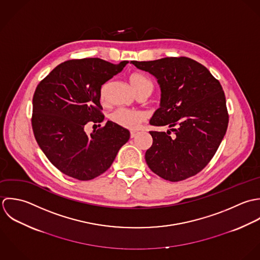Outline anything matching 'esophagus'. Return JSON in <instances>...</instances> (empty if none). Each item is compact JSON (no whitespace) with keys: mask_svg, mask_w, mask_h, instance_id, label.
<instances>
[{"mask_svg":"<svg viewBox=\"0 0 260 260\" xmlns=\"http://www.w3.org/2000/svg\"><path fill=\"white\" fill-rule=\"evenodd\" d=\"M138 134H139V132H136V131H133V132H131V138H132V139L136 138V137L138 136Z\"/></svg>","mask_w":260,"mask_h":260,"instance_id":"34e87169","label":"esophagus"}]
</instances>
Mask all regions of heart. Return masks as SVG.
Listing matches in <instances>:
<instances>
[{
    "label": "heart",
    "instance_id": "b5f03b06",
    "mask_svg": "<svg viewBox=\"0 0 260 260\" xmlns=\"http://www.w3.org/2000/svg\"><path fill=\"white\" fill-rule=\"evenodd\" d=\"M129 81L134 89L138 94L142 92H152L153 83L152 81L142 73H133L129 76ZM102 98L104 95V87L102 88L101 92ZM110 119L116 124L127 128V129H136L138 128L142 122L145 120V114L140 110L128 109L124 107L116 108L110 114Z\"/></svg>",
    "mask_w": 260,
    "mask_h": 260
}]
</instances>
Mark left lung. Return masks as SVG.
<instances>
[{
	"instance_id": "8db88e82",
	"label": "left lung",
	"mask_w": 260,
	"mask_h": 260,
	"mask_svg": "<svg viewBox=\"0 0 260 260\" xmlns=\"http://www.w3.org/2000/svg\"><path fill=\"white\" fill-rule=\"evenodd\" d=\"M153 74L160 87V107L150 123L171 132H150L149 168L160 178L179 182L201 172L217 152L228 126L226 99L220 82L201 63L188 57L132 61Z\"/></svg>"
}]
</instances>
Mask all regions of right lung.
Listing matches in <instances>:
<instances>
[{"instance_id":"right-lung-1","label":"right lung","mask_w":260,"mask_h":260,"mask_svg":"<svg viewBox=\"0 0 260 260\" xmlns=\"http://www.w3.org/2000/svg\"><path fill=\"white\" fill-rule=\"evenodd\" d=\"M127 63L72 59L56 66L37 85L33 133L45 156L63 174L80 181L99 177L128 141L129 132L110 120L90 135L84 131L90 121H104L102 85Z\"/></svg>"}]
</instances>
